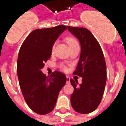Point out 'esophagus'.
<instances>
[{
  "label": "esophagus",
  "mask_w": 126,
  "mask_h": 126,
  "mask_svg": "<svg viewBox=\"0 0 126 126\" xmlns=\"http://www.w3.org/2000/svg\"><path fill=\"white\" fill-rule=\"evenodd\" d=\"M66 83L67 84H70V78L68 76L66 77Z\"/></svg>",
  "instance_id": "obj_1"
}]
</instances>
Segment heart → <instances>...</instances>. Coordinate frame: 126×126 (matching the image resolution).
<instances>
[{"instance_id":"1","label":"heart","mask_w":126,"mask_h":126,"mask_svg":"<svg viewBox=\"0 0 126 126\" xmlns=\"http://www.w3.org/2000/svg\"><path fill=\"white\" fill-rule=\"evenodd\" d=\"M66 43H68V45H69V47H70V48L73 47H74V46L79 45L78 42L77 41V40L75 39L74 38H72V37L67 38V39H66ZM54 44L52 47V49H51L52 52L54 51ZM61 68H62V70H65L66 69V67L64 66H61Z\"/></svg>"}]
</instances>
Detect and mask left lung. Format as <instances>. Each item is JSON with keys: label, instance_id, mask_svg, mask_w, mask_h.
Wrapping results in <instances>:
<instances>
[{"label": "left lung", "instance_id": "1", "mask_svg": "<svg viewBox=\"0 0 126 126\" xmlns=\"http://www.w3.org/2000/svg\"><path fill=\"white\" fill-rule=\"evenodd\" d=\"M68 31L79 40L81 54L73 74L82 78V83L70 79L74 91L71 105L74 110L89 114L98 107L103 97L107 81V66L100 45L89 30L68 26Z\"/></svg>", "mask_w": 126, "mask_h": 126}]
</instances>
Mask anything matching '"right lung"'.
<instances>
[{
    "instance_id": "1",
    "label": "right lung",
    "mask_w": 126,
    "mask_h": 126,
    "mask_svg": "<svg viewBox=\"0 0 126 126\" xmlns=\"http://www.w3.org/2000/svg\"><path fill=\"white\" fill-rule=\"evenodd\" d=\"M67 29L66 26L38 29L27 37L19 50L17 74L21 92L30 109L39 114H47L54 109L58 94L66 82L62 72L55 71L47 77L42 73L52 54V47Z\"/></svg>"
}]
</instances>
